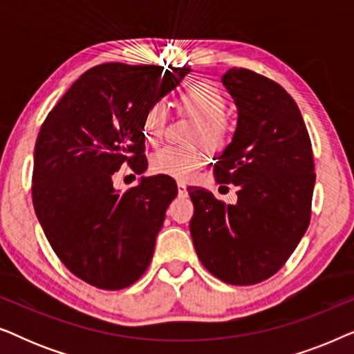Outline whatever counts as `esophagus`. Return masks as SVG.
Wrapping results in <instances>:
<instances>
[{"mask_svg": "<svg viewBox=\"0 0 354 354\" xmlns=\"http://www.w3.org/2000/svg\"><path fill=\"white\" fill-rule=\"evenodd\" d=\"M177 190H178V195H180V196L187 195V185L183 182H177Z\"/></svg>", "mask_w": 354, "mask_h": 354, "instance_id": "obj_1", "label": "esophagus"}]
</instances>
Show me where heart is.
Returning a JSON list of instances; mask_svg holds the SVG:
<instances>
[{
  "label": "heart",
  "instance_id": "1",
  "mask_svg": "<svg viewBox=\"0 0 354 354\" xmlns=\"http://www.w3.org/2000/svg\"><path fill=\"white\" fill-rule=\"evenodd\" d=\"M180 106L188 115L198 120L193 140H201L211 148H222L229 143L235 125L225 114L227 101L222 91L209 82H196L180 93ZM167 122V106L156 101L145 114L143 130L151 143L162 137ZM206 161V154L198 147L166 145L151 158V169L158 174L188 178Z\"/></svg>",
  "mask_w": 354,
  "mask_h": 354
}]
</instances>
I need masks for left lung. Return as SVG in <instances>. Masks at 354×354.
I'll use <instances>...</instances> for the list:
<instances>
[{
	"mask_svg": "<svg viewBox=\"0 0 354 354\" xmlns=\"http://www.w3.org/2000/svg\"><path fill=\"white\" fill-rule=\"evenodd\" d=\"M239 109L234 138L214 164L219 183L236 185L235 205L190 187V234L201 264L222 282L272 277L311 221L314 158L297 103L277 82L250 69L222 77Z\"/></svg>",
	"mask_w": 354,
	"mask_h": 354,
	"instance_id": "obj_1",
	"label": "left lung"
}]
</instances>
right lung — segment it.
I'll return each mask as SVG.
<instances>
[{
  "label": "right lung",
  "mask_w": 354,
  "mask_h": 354,
  "mask_svg": "<svg viewBox=\"0 0 354 354\" xmlns=\"http://www.w3.org/2000/svg\"><path fill=\"white\" fill-rule=\"evenodd\" d=\"M188 72L122 62L91 67L41 125L33 153L35 214L61 263L96 288H127L151 263L176 182L142 177L120 193L114 177L125 164L147 171L145 114Z\"/></svg>",
  "instance_id": "right-lung-1"
}]
</instances>
